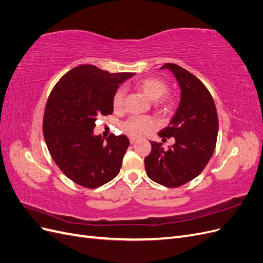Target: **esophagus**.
Returning <instances> with one entry per match:
<instances>
[{"instance_id": "1", "label": "esophagus", "mask_w": 263, "mask_h": 263, "mask_svg": "<svg viewBox=\"0 0 263 263\" xmlns=\"http://www.w3.org/2000/svg\"><path fill=\"white\" fill-rule=\"evenodd\" d=\"M136 140H137L136 138H133V137H132V138H129V141H130V144H132V145H133V144H135V142H136Z\"/></svg>"}]
</instances>
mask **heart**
I'll use <instances>...</instances> for the list:
<instances>
[{"instance_id":"b5f03b06","label":"heart","mask_w":263,"mask_h":263,"mask_svg":"<svg viewBox=\"0 0 263 263\" xmlns=\"http://www.w3.org/2000/svg\"><path fill=\"white\" fill-rule=\"evenodd\" d=\"M136 86L144 92L148 98L155 101V105L157 109L162 113H168L173 108L174 102L170 97H165V93L168 91V84L164 81L157 78H146L139 80L136 83ZM126 97L125 87L121 86L114 92L112 98V106L114 110L119 112L124 107ZM155 126L154 119L149 116H130L122 124L123 130L128 134L132 137H139L141 135L153 129Z\"/></svg>"}]
</instances>
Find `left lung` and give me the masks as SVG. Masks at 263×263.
Returning <instances> with one entry per match:
<instances>
[{"instance_id":"1","label":"left lung","mask_w":263,"mask_h":263,"mask_svg":"<svg viewBox=\"0 0 263 263\" xmlns=\"http://www.w3.org/2000/svg\"><path fill=\"white\" fill-rule=\"evenodd\" d=\"M177 78L181 102L176 115L158 135L163 140L174 137L168 149L151 141V153L145 158L147 176L166 187H178L200 174L216 147L218 117L214 100L203 82L174 63H165ZM166 140V139H165Z\"/></svg>"}]
</instances>
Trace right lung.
<instances>
[{
	"instance_id": "obj_1",
	"label": "right lung",
	"mask_w": 263,
	"mask_h": 263,
	"mask_svg": "<svg viewBox=\"0 0 263 263\" xmlns=\"http://www.w3.org/2000/svg\"><path fill=\"white\" fill-rule=\"evenodd\" d=\"M134 73H109L93 65L73 68L55 83L47 100L43 132L53 161L71 181L97 189L119 173L129 140L94 136L95 121L113 113L112 98Z\"/></svg>"
}]
</instances>
